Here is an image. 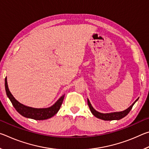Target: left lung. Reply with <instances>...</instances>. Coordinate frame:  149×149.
I'll list each match as a JSON object with an SVG mask.
<instances>
[{"instance_id":"1","label":"left lung","mask_w":149,"mask_h":149,"mask_svg":"<svg viewBox=\"0 0 149 149\" xmlns=\"http://www.w3.org/2000/svg\"><path fill=\"white\" fill-rule=\"evenodd\" d=\"M139 99H138L135 100V101L133 103V104L130 106V107L123 111L122 112H112V113H108V114H103V113H100L97 112V110H95L93 107H92L91 104L89 99H87V103L88 105H89V107L90 108L91 112L92 114L95 116V117L97 118H99L100 120H107V121H111V120H119L122 118H124L128 114V113L130 112V110H132L133 106L134 105L135 103Z\"/></svg>"}]
</instances>
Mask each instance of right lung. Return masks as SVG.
Listing matches in <instances>:
<instances>
[{
    "label": "right lung",
    "instance_id": "right-lung-1",
    "mask_svg": "<svg viewBox=\"0 0 149 149\" xmlns=\"http://www.w3.org/2000/svg\"><path fill=\"white\" fill-rule=\"evenodd\" d=\"M5 89H6L7 97L9 98L12 105L14 106L15 109L17 110V112L19 114L26 118H31V119L36 120H47L54 116L60 110V107H61L63 102V100H64V95H62L50 107L46 108H35L22 104L15 99L14 96L12 95V93L9 91L8 84H7L6 77L5 78Z\"/></svg>",
    "mask_w": 149,
    "mask_h": 149
}]
</instances>
